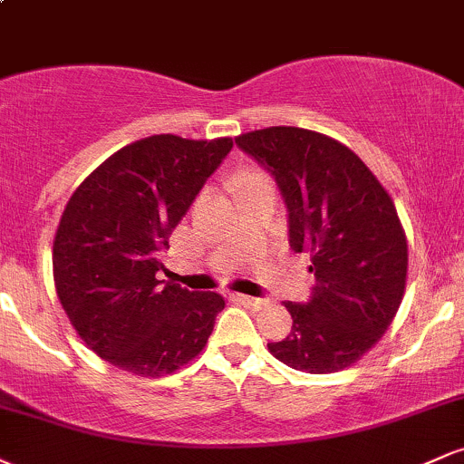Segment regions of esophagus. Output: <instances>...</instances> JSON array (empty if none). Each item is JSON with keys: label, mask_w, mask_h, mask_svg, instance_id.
I'll return each mask as SVG.
<instances>
[{"label": "esophagus", "mask_w": 464, "mask_h": 464, "mask_svg": "<svg viewBox=\"0 0 464 464\" xmlns=\"http://www.w3.org/2000/svg\"><path fill=\"white\" fill-rule=\"evenodd\" d=\"M233 301H237L239 305H244V307H262L264 305L262 299H253V296H246V295H233Z\"/></svg>", "instance_id": "obj_1"}]
</instances>
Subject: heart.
Masks as SVG:
<instances>
[{
    "label": "heart",
    "instance_id": "heart-1",
    "mask_svg": "<svg viewBox=\"0 0 464 464\" xmlns=\"http://www.w3.org/2000/svg\"><path fill=\"white\" fill-rule=\"evenodd\" d=\"M264 183H270L268 179L264 177L262 172H255V169H248V172H242L236 180L237 189L242 191V194H246V191H250L253 188H257V185H264Z\"/></svg>",
    "mask_w": 464,
    "mask_h": 464
}]
</instances>
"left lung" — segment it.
Returning a JSON list of instances; mask_svg holds the SVG:
<instances>
[{
    "label": "left lung",
    "mask_w": 464,
    "mask_h": 464,
    "mask_svg": "<svg viewBox=\"0 0 464 464\" xmlns=\"http://www.w3.org/2000/svg\"><path fill=\"white\" fill-rule=\"evenodd\" d=\"M236 143L270 169L287 205L290 248L310 253L307 305L287 301L292 332L268 351L290 369L355 364L391 327L408 275V239L395 202L344 143L296 126L244 132Z\"/></svg>",
    "instance_id": "8db88e82"
}]
</instances>
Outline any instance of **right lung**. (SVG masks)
Returning <instances> with one entry per match:
<instances>
[{"label": "right lung", "mask_w": 464, "mask_h": 464, "mask_svg": "<svg viewBox=\"0 0 464 464\" xmlns=\"http://www.w3.org/2000/svg\"><path fill=\"white\" fill-rule=\"evenodd\" d=\"M231 148V137H146L111 154L69 198L52 246L56 295L84 344L117 369L172 375L214 332L225 299L159 281L157 270Z\"/></svg>", "instance_id": "add662e5"}]
</instances>
